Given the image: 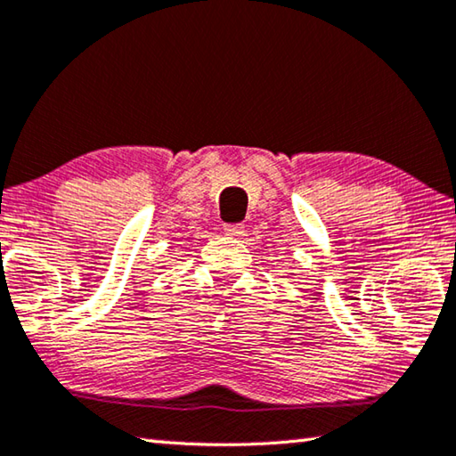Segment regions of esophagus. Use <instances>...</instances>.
I'll use <instances>...</instances> for the list:
<instances>
[{
    "instance_id": "1",
    "label": "esophagus",
    "mask_w": 456,
    "mask_h": 456,
    "mask_svg": "<svg viewBox=\"0 0 456 456\" xmlns=\"http://www.w3.org/2000/svg\"><path fill=\"white\" fill-rule=\"evenodd\" d=\"M243 225L241 223H227L225 227H223V231H225L227 235H231V237H241L243 235Z\"/></svg>"
}]
</instances>
